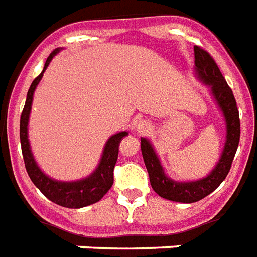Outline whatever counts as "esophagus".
I'll return each instance as SVG.
<instances>
[{
  "mask_svg": "<svg viewBox=\"0 0 257 257\" xmlns=\"http://www.w3.org/2000/svg\"><path fill=\"white\" fill-rule=\"evenodd\" d=\"M150 131H152V125H150L147 120H143V121H140L139 124H137V132H139L140 135H148Z\"/></svg>",
  "mask_w": 257,
  "mask_h": 257,
  "instance_id": "1",
  "label": "esophagus"
}]
</instances>
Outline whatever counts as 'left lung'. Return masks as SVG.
<instances>
[{
	"instance_id": "8db88e82",
	"label": "left lung",
	"mask_w": 257,
	"mask_h": 257,
	"mask_svg": "<svg viewBox=\"0 0 257 257\" xmlns=\"http://www.w3.org/2000/svg\"><path fill=\"white\" fill-rule=\"evenodd\" d=\"M194 56H195V71L198 78L204 84L210 85L212 96L226 120V144L216 166L207 177L199 181L176 182L165 174L161 162L158 160L152 144L147 139H141V153L149 173L150 185L153 190L165 199L181 202V203H193L201 201L204 197H207L208 194H211L226 179L240 140L239 110L232 89L228 87L226 79L223 78L215 60L212 59V56L206 50L201 49L199 46H194Z\"/></svg>"
}]
</instances>
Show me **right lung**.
Returning a JSON list of instances; mask_svg holds the SVG:
<instances>
[{"instance_id":"add662e5","label":"right lung","mask_w":257,"mask_h":257,"mask_svg":"<svg viewBox=\"0 0 257 257\" xmlns=\"http://www.w3.org/2000/svg\"><path fill=\"white\" fill-rule=\"evenodd\" d=\"M59 50L60 49L54 50L53 53L50 54L46 60L43 71L33 80L30 88L27 91L26 103H25L20 121L21 148H22V156H24L27 174L35 186L41 190V193L49 198L50 201L59 204V206L67 208H81L99 202L112 187L113 169L118 156V145H120L122 137L128 135V132H118L108 139L107 144L104 147L99 166L96 168V170L91 176L84 179L75 181V182H60V181H55V179L47 177L38 168V165L33 157V153H31L30 144H29L27 124H29V116H30L31 103H33V95H34L35 88L41 81L43 72L46 71L51 59L59 53Z\"/></svg>"}]
</instances>
